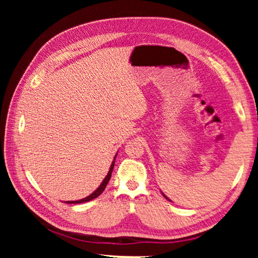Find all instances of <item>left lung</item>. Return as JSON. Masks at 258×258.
<instances>
[{
    "instance_id": "left-lung-1",
    "label": "left lung",
    "mask_w": 258,
    "mask_h": 258,
    "mask_svg": "<svg viewBox=\"0 0 258 258\" xmlns=\"http://www.w3.org/2000/svg\"><path fill=\"white\" fill-rule=\"evenodd\" d=\"M161 195H163V196H164V197H165V198H166V199H167V200H169V199H168V198H167V197H166V196H165V195H164V194H163V192H161ZM169 202H171V200H169Z\"/></svg>"
}]
</instances>
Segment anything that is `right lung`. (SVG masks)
<instances>
[{
  "label": "right lung",
  "mask_w": 258,
  "mask_h": 258,
  "mask_svg": "<svg viewBox=\"0 0 258 258\" xmlns=\"http://www.w3.org/2000/svg\"><path fill=\"white\" fill-rule=\"evenodd\" d=\"M116 157H117V154L115 155V157H113V160H112V163H111V165H110V168H109V172H108V174L106 175V177L103 178V181L101 182V184H100V185L97 187V189H95V190L92 192V194H91L90 196H87L86 198H83V199H80V200H72V202H63V203H66V204H82V203L90 202V200H92V199H94V198L99 197V196L101 195L102 192H103V190L106 189L108 182H109V180H110L111 173H112V169H113V166H115V159H116Z\"/></svg>",
  "instance_id": "right-lung-1"
}]
</instances>
